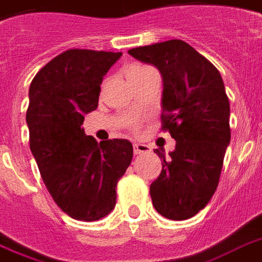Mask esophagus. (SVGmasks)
<instances>
[{
	"label": "esophagus",
	"instance_id": "esophagus-1",
	"mask_svg": "<svg viewBox=\"0 0 262 262\" xmlns=\"http://www.w3.org/2000/svg\"><path fill=\"white\" fill-rule=\"evenodd\" d=\"M135 148V155H143V154H149L151 152V147L147 145V144L137 143L133 145Z\"/></svg>",
	"mask_w": 262,
	"mask_h": 262
}]
</instances>
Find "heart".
<instances>
[{"instance_id": "1", "label": "heart", "mask_w": 262, "mask_h": 262, "mask_svg": "<svg viewBox=\"0 0 262 262\" xmlns=\"http://www.w3.org/2000/svg\"><path fill=\"white\" fill-rule=\"evenodd\" d=\"M144 69H147V68H143V67H132L130 69L127 71L126 76H127V77H130V76L137 75V73H140V72H143Z\"/></svg>"}]
</instances>
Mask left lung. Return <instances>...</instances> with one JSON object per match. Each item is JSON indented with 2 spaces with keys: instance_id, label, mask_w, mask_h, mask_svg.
I'll list each match as a JSON object with an SVG mask.
<instances>
[{
  "instance_id": "1",
  "label": "left lung",
  "mask_w": 262,
  "mask_h": 262,
  "mask_svg": "<svg viewBox=\"0 0 262 262\" xmlns=\"http://www.w3.org/2000/svg\"><path fill=\"white\" fill-rule=\"evenodd\" d=\"M127 53L159 69L162 129L177 141L167 159L155 151L162 158V172L149 186L152 204L167 219H190L215 193L231 139L223 79L205 57L179 39Z\"/></svg>"
}]
</instances>
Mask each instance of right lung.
Segmentation results:
<instances>
[{
    "label": "right lung",
    "mask_w": 262,
    "mask_h": 262,
    "mask_svg": "<svg viewBox=\"0 0 262 262\" xmlns=\"http://www.w3.org/2000/svg\"><path fill=\"white\" fill-rule=\"evenodd\" d=\"M122 53L63 51L30 85V148L55 204L76 220L95 222L115 207L117 183L133 158L123 139L98 141L84 133V115L96 110L103 76Z\"/></svg>",
    "instance_id": "right-lung-1"
}]
</instances>
